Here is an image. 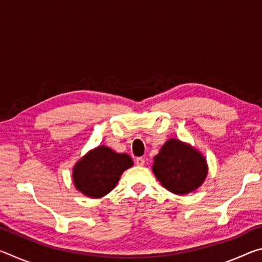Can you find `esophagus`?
<instances>
[{
  "mask_svg": "<svg viewBox=\"0 0 262 262\" xmlns=\"http://www.w3.org/2000/svg\"><path fill=\"white\" fill-rule=\"evenodd\" d=\"M135 163H136L137 166H143V165H144V158L137 157V158L135 159Z\"/></svg>",
  "mask_w": 262,
  "mask_h": 262,
  "instance_id": "34e87169",
  "label": "esophagus"
}]
</instances>
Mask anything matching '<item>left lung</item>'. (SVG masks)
<instances>
[{"label": "left lung", "mask_w": 262, "mask_h": 262, "mask_svg": "<svg viewBox=\"0 0 262 262\" xmlns=\"http://www.w3.org/2000/svg\"><path fill=\"white\" fill-rule=\"evenodd\" d=\"M152 172L168 192L185 195L205 183L208 164L195 147L178 139H168L154 157Z\"/></svg>", "instance_id": "left-lung-1"}]
</instances>
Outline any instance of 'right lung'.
<instances>
[{
    "label": "right lung",
    "instance_id": "add662e5",
    "mask_svg": "<svg viewBox=\"0 0 262 262\" xmlns=\"http://www.w3.org/2000/svg\"><path fill=\"white\" fill-rule=\"evenodd\" d=\"M133 164L129 155L115 152L106 145H98L74 165V186L88 198H103L117 186L121 174Z\"/></svg>",
    "mask_w": 262,
    "mask_h": 262
}]
</instances>
